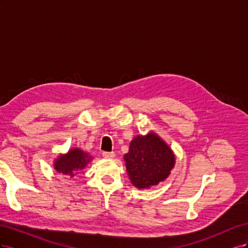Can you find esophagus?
<instances>
[{"mask_svg": "<svg viewBox=\"0 0 248 248\" xmlns=\"http://www.w3.org/2000/svg\"><path fill=\"white\" fill-rule=\"evenodd\" d=\"M102 156L104 157V158L110 159V158H114V157H115V153H114V152H103V153H102Z\"/></svg>", "mask_w": 248, "mask_h": 248, "instance_id": "34e87169", "label": "esophagus"}]
</instances>
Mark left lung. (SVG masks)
<instances>
[{
    "instance_id": "8db88e82",
    "label": "left lung",
    "mask_w": 248,
    "mask_h": 248,
    "mask_svg": "<svg viewBox=\"0 0 248 248\" xmlns=\"http://www.w3.org/2000/svg\"><path fill=\"white\" fill-rule=\"evenodd\" d=\"M124 159L131 183L141 189L164 181L175 164L171 150L155 133L134 138Z\"/></svg>"
}]
</instances>
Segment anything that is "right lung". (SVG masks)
<instances>
[{
  "label": "right lung",
  "mask_w": 248,
  "mask_h": 248,
  "mask_svg": "<svg viewBox=\"0 0 248 248\" xmlns=\"http://www.w3.org/2000/svg\"><path fill=\"white\" fill-rule=\"evenodd\" d=\"M92 160L88 153L78 149H72L66 155L60 156L55 162V169L60 174L74 177Z\"/></svg>",
  "instance_id": "right-lung-1"
}]
</instances>
